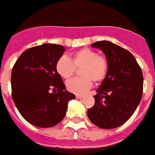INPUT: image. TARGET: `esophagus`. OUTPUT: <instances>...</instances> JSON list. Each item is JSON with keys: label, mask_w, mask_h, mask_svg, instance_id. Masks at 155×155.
<instances>
[{"label": "esophagus", "mask_w": 155, "mask_h": 155, "mask_svg": "<svg viewBox=\"0 0 155 155\" xmlns=\"http://www.w3.org/2000/svg\"><path fill=\"white\" fill-rule=\"evenodd\" d=\"M75 97H76V99H78V100H80V99H82L84 96H83V95H75Z\"/></svg>", "instance_id": "obj_1"}]
</instances>
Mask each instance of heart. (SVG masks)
Returning a JSON list of instances; mask_svg holds the SVG:
<instances>
[{
    "label": "heart",
    "instance_id": "1",
    "mask_svg": "<svg viewBox=\"0 0 155 155\" xmlns=\"http://www.w3.org/2000/svg\"><path fill=\"white\" fill-rule=\"evenodd\" d=\"M81 77L74 78L66 83V88L71 93L84 94L92 86L93 81L101 82L106 76L108 61L90 48H84L74 52L69 59L61 56L55 64L57 73L64 79H70L74 74L75 68L81 67Z\"/></svg>",
    "mask_w": 155,
    "mask_h": 155
}]
</instances>
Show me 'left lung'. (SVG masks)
<instances>
[{
    "label": "left lung",
    "instance_id": "obj_1",
    "mask_svg": "<svg viewBox=\"0 0 155 155\" xmlns=\"http://www.w3.org/2000/svg\"><path fill=\"white\" fill-rule=\"evenodd\" d=\"M105 54L106 76L94 95V106L87 111L88 118L102 129H114L130 119L140 104L143 94L141 68L133 54L110 41L91 44Z\"/></svg>",
    "mask_w": 155,
    "mask_h": 155
}]
</instances>
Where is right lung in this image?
I'll return each instance as SVG.
<instances>
[{
	"instance_id": "obj_1",
	"label": "right lung",
	"mask_w": 155,
	"mask_h": 155,
	"mask_svg": "<svg viewBox=\"0 0 155 155\" xmlns=\"http://www.w3.org/2000/svg\"><path fill=\"white\" fill-rule=\"evenodd\" d=\"M64 51L60 45L34 46L24 51L13 66L12 99L22 117L35 126L56 125L65 116L68 102L75 98L65 91L55 69Z\"/></svg>"
}]
</instances>
